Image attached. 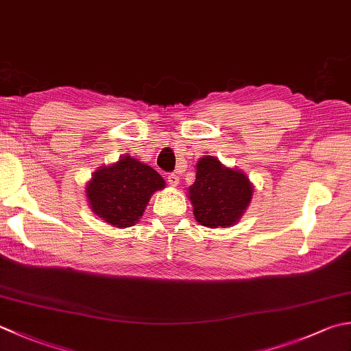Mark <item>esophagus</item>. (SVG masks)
Returning <instances> with one entry per match:
<instances>
[{"mask_svg":"<svg viewBox=\"0 0 351 351\" xmlns=\"http://www.w3.org/2000/svg\"><path fill=\"white\" fill-rule=\"evenodd\" d=\"M167 182L171 185V187H176V185L180 184V176H178L176 173H170L167 176Z\"/></svg>","mask_w":351,"mask_h":351,"instance_id":"obj_1","label":"esophagus"}]
</instances>
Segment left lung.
<instances>
[{"label": "left lung", "instance_id": "left-lung-1", "mask_svg": "<svg viewBox=\"0 0 351 351\" xmlns=\"http://www.w3.org/2000/svg\"><path fill=\"white\" fill-rule=\"evenodd\" d=\"M196 180L187 189L196 221L208 228H226L240 221L250 207L254 185L245 171L226 167L216 156L196 162Z\"/></svg>", "mask_w": 351, "mask_h": 351}]
</instances>
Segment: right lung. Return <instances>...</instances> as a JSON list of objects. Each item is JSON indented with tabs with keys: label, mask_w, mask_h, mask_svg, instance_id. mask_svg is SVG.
Returning a JSON list of instances; mask_svg holds the SVG:
<instances>
[{
	"label": "right lung",
	"mask_w": 351,
	"mask_h": 351,
	"mask_svg": "<svg viewBox=\"0 0 351 351\" xmlns=\"http://www.w3.org/2000/svg\"><path fill=\"white\" fill-rule=\"evenodd\" d=\"M166 187V181L147 164L130 155L105 164L85 185L89 208L114 228H129L140 221L149 199Z\"/></svg>",
	"instance_id": "1"
}]
</instances>
